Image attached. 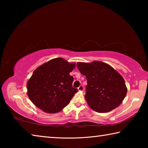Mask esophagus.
Here are the masks:
<instances>
[{
  "label": "esophagus",
  "instance_id": "esophagus-1",
  "mask_svg": "<svg viewBox=\"0 0 148 148\" xmlns=\"http://www.w3.org/2000/svg\"><path fill=\"white\" fill-rule=\"evenodd\" d=\"M77 89H78V90L80 91H84V86H83V85H81V86H79V87Z\"/></svg>",
  "mask_w": 148,
  "mask_h": 148
}]
</instances>
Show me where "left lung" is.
I'll use <instances>...</instances> for the list:
<instances>
[{"instance_id": "1", "label": "left lung", "mask_w": 148, "mask_h": 148, "mask_svg": "<svg viewBox=\"0 0 148 148\" xmlns=\"http://www.w3.org/2000/svg\"><path fill=\"white\" fill-rule=\"evenodd\" d=\"M77 67L86 77L85 98L92 110L99 113H105L121 104L127 89L124 79L116 70L101 61L91 63L79 62Z\"/></svg>"}]
</instances>
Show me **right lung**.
<instances>
[{
  "mask_svg": "<svg viewBox=\"0 0 148 148\" xmlns=\"http://www.w3.org/2000/svg\"><path fill=\"white\" fill-rule=\"evenodd\" d=\"M74 63L56 58L38 67L27 84L28 96L35 106L47 113H57L69 104L77 89L70 75Z\"/></svg>",
  "mask_w": 148,
  "mask_h": 148,
  "instance_id": "right-lung-1",
  "label": "right lung"
}]
</instances>
